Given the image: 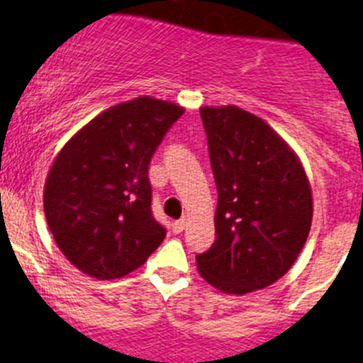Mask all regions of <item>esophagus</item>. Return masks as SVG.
<instances>
[{"instance_id":"esophagus-1","label":"esophagus","mask_w":363,"mask_h":363,"mask_svg":"<svg viewBox=\"0 0 363 363\" xmlns=\"http://www.w3.org/2000/svg\"><path fill=\"white\" fill-rule=\"evenodd\" d=\"M184 228H186V218H181V220H175L174 223H172V229H174V233H182L184 231Z\"/></svg>"}]
</instances>
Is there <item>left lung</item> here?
Here are the masks:
<instances>
[{
	"label": "left lung",
	"mask_w": 363,
	"mask_h": 363,
	"mask_svg": "<svg viewBox=\"0 0 363 363\" xmlns=\"http://www.w3.org/2000/svg\"><path fill=\"white\" fill-rule=\"evenodd\" d=\"M218 189L216 238L197 256L202 279L229 296L276 283L310 235L313 197L303 162L262 118L236 105L201 107Z\"/></svg>",
	"instance_id": "left-lung-1"
}]
</instances>
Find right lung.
Instances as JSON below:
<instances>
[{"label": "right lung", "instance_id": "add662e5", "mask_svg": "<svg viewBox=\"0 0 363 363\" xmlns=\"http://www.w3.org/2000/svg\"><path fill=\"white\" fill-rule=\"evenodd\" d=\"M184 113L140 96L109 107L60 148L44 182V215L60 252L94 279L140 269L166 231L150 211L148 162Z\"/></svg>", "mask_w": 363, "mask_h": 363}]
</instances>
